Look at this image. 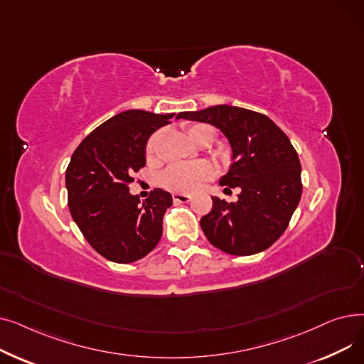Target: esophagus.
I'll list each match as a JSON object with an SVG mask.
<instances>
[{
  "label": "esophagus",
  "mask_w": 364,
  "mask_h": 364,
  "mask_svg": "<svg viewBox=\"0 0 364 364\" xmlns=\"http://www.w3.org/2000/svg\"><path fill=\"white\" fill-rule=\"evenodd\" d=\"M172 199H174V202H181V203H184V202H188L190 199H192V196L181 195V193H174V195H172Z\"/></svg>",
  "instance_id": "34e87169"
}]
</instances>
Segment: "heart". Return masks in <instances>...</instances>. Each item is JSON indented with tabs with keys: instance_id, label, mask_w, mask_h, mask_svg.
Returning <instances> with one entry per match:
<instances>
[{
	"instance_id": "1",
	"label": "heart",
	"mask_w": 364,
	"mask_h": 364,
	"mask_svg": "<svg viewBox=\"0 0 364 364\" xmlns=\"http://www.w3.org/2000/svg\"><path fill=\"white\" fill-rule=\"evenodd\" d=\"M187 136L195 144H200L203 140H209L213 144L215 139V131L206 124H195L187 128ZM156 140L158 136H153L146 144L147 159H155L156 155ZM214 176V168L208 162L196 164H177L171 165L161 176L164 187L178 193H192L206 180Z\"/></svg>"
}]
</instances>
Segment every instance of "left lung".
Listing matches in <instances>:
<instances>
[{"instance_id":"left-lung-1","label":"left lung","mask_w":364,"mask_h":364,"mask_svg":"<svg viewBox=\"0 0 364 364\" xmlns=\"http://www.w3.org/2000/svg\"><path fill=\"white\" fill-rule=\"evenodd\" d=\"M217 127L232 147L233 164L220 184L240 188L237 202L213 198L200 227L215 247L232 255H254L270 247L286 230L299 203L301 164L288 136L262 113L218 105L181 112L177 119Z\"/></svg>"}]
</instances>
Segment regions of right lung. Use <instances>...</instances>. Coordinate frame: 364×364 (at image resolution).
I'll list each match as a JSON object with an SVG mask.
<instances>
[{
  "mask_svg": "<svg viewBox=\"0 0 364 364\" xmlns=\"http://www.w3.org/2000/svg\"><path fill=\"white\" fill-rule=\"evenodd\" d=\"M176 113L125 110L95 128L76 147L66 169L69 211L88 243L109 261L129 264L146 257L162 236L171 193H129L132 176L146 165V144Z\"/></svg>",
  "mask_w": 364,
  "mask_h": 364,
  "instance_id": "obj_1",
  "label": "right lung"
}]
</instances>
